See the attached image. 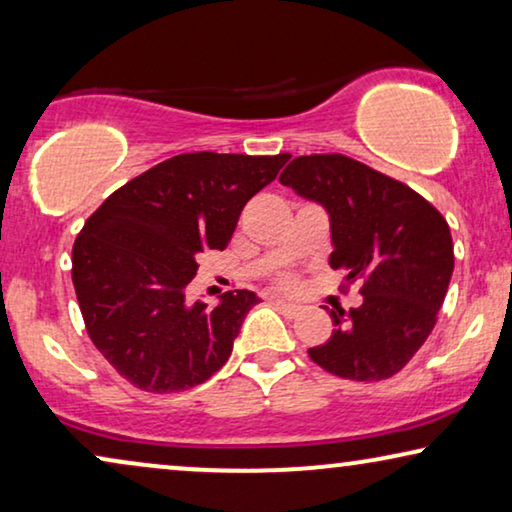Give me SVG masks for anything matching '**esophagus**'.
Instances as JSON below:
<instances>
[{"label":"esophagus","mask_w":512,"mask_h":512,"mask_svg":"<svg viewBox=\"0 0 512 512\" xmlns=\"http://www.w3.org/2000/svg\"><path fill=\"white\" fill-rule=\"evenodd\" d=\"M272 305H275L277 310L282 312L284 317H289V319L298 317V314H300V305H296V303H289V300H282V298H272Z\"/></svg>","instance_id":"1"}]
</instances>
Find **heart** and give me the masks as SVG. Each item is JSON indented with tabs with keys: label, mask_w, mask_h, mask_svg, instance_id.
<instances>
[{
	"label": "heart",
	"mask_w": 512,
	"mask_h": 512,
	"mask_svg": "<svg viewBox=\"0 0 512 512\" xmlns=\"http://www.w3.org/2000/svg\"><path fill=\"white\" fill-rule=\"evenodd\" d=\"M279 286H293V279L289 275H282L279 277Z\"/></svg>",
	"instance_id": "b5f03b06"
}]
</instances>
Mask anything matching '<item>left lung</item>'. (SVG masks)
Here are the masks:
<instances>
[{
	"instance_id": "8db88e82",
	"label": "left lung",
	"mask_w": 512,
	"mask_h": 512,
	"mask_svg": "<svg viewBox=\"0 0 512 512\" xmlns=\"http://www.w3.org/2000/svg\"><path fill=\"white\" fill-rule=\"evenodd\" d=\"M284 186L319 202L331 216L328 263L361 282V307L328 310L335 331L310 359L356 382L396 375L424 345L443 307L454 270L450 226L410 186L342 156L293 158Z\"/></svg>"
}]
</instances>
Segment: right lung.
<instances>
[{
  "label": "right lung",
  "instance_id": "obj_1",
  "mask_svg": "<svg viewBox=\"0 0 512 512\" xmlns=\"http://www.w3.org/2000/svg\"><path fill=\"white\" fill-rule=\"evenodd\" d=\"M289 153H181L118 188L72 249L83 324L116 373L137 389L172 394L209 380L233 352L254 291L188 303L198 258L223 251L242 209Z\"/></svg>",
  "mask_w": 512,
  "mask_h": 512
}]
</instances>
